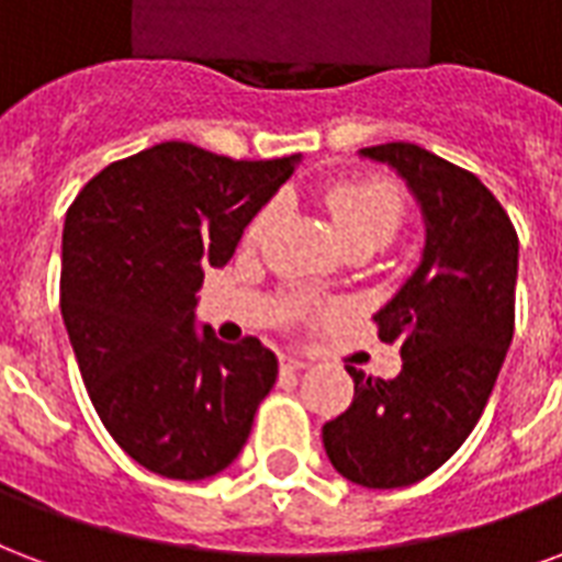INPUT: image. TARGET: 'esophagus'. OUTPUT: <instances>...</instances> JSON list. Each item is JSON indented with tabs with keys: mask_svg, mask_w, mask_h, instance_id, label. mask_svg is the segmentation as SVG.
<instances>
[{
	"mask_svg": "<svg viewBox=\"0 0 562 562\" xmlns=\"http://www.w3.org/2000/svg\"><path fill=\"white\" fill-rule=\"evenodd\" d=\"M280 366L282 371H300V368H306L310 362L303 357H291V353H285V357H280Z\"/></svg>",
	"mask_w": 562,
	"mask_h": 562,
	"instance_id": "1",
	"label": "esophagus"
}]
</instances>
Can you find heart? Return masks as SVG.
<instances>
[{
    "instance_id": "heart-1",
    "label": "heart",
    "mask_w": 562,
    "mask_h": 562,
    "mask_svg": "<svg viewBox=\"0 0 562 562\" xmlns=\"http://www.w3.org/2000/svg\"><path fill=\"white\" fill-rule=\"evenodd\" d=\"M321 205L327 212L329 224L336 229L338 241H371L376 247L392 241L397 226L404 221V196L392 182L380 179H338L329 182L321 194ZM273 212L271 205L256 214L247 226V244H256L271 229Z\"/></svg>"
}]
</instances>
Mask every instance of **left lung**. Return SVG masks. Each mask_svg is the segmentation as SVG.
Listing matches in <instances>:
<instances>
[{"mask_svg":"<svg viewBox=\"0 0 562 562\" xmlns=\"http://www.w3.org/2000/svg\"><path fill=\"white\" fill-rule=\"evenodd\" d=\"M404 179L422 209V262L376 312L401 374L348 366L353 404L324 424L333 469L368 490L424 481L457 453L490 401L516 327L519 235L481 179L397 140L359 149Z\"/></svg>","mask_w":562,"mask_h":562,"instance_id":"1","label":"left lung"}]
</instances>
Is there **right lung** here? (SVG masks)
<instances>
[{"instance_id":"right-lung-1","label":"right lung","mask_w":562,"mask_h":562,"mask_svg":"<svg viewBox=\"0 0 562 562\" xmlns=\"http://www.w3.org/2000/svg\"><path fill=\"white\" fill-rule=\"evenodd\" d=\"M297 161H235L165 140L105 167L67 209L64 327L105 430L153 474L224 471L277 383L259 338L226 345L196 327V291Z\"/></svg>"}]
</instances>
